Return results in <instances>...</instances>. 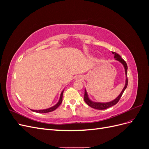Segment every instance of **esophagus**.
Segmentation results:
<instances>
[{
    "mask_svg": "<svg viewBox=\"0 0 149 149\" xmlns=\"http://www.w3.org/2000/svg\"><path fill=\"white\" fill-rule=\"evenodd\" d=\"M76 79H78V80H83V78L81 76H78L77 77H76Z\"/></svg>",
    "mask_w": 149,
    "mask_h": 149,
    "instance_id": "obj_1",
    "label": "esophagus"
}]
</instances>
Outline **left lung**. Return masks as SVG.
Wrapping results in <instances>:
<instances>
[{
    "mask_svg": "<svg viewBox=\"0 0 149 149\" xmlns=\"http://www.w3.org/2000/svg\"><path fill=\"white\" fill-rule=\"evenodd\" d=\"M112 54H114V58L116 60H118V61L120 62L123 65L124 67V69H125V76H126V79H125V86L123 88V91H121L120 94L117 97L115 100H114L113 101H110V102H94L93 101H91L88 97V93L86 90V89H84V100L86 102V103L87 104L91 107L94 109H99V110H103V109H107V108H109L111 106H113L115 104H116L118 102V101H119V100L120 99L122 95H123V94L124 93V91H125V89H126L127 86V84H128V79H127V63H126V62L123 59L120 57V56L119 55H118V53H116L115 52H112Z\"/></svg>",
    "mask_w": 149,
    "mask_h": 149,
    "instance_id": "8db88e82",
    "label": "left lung"
}]
</instances>
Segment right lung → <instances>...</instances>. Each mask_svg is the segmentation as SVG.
I'll return each mask as SVG.
<instances>
[{
	"label": "right lung",
	"instance_id": "obj_1",
	"mask_svg": "<svg viewBox=\"0 0 149 149\" xmlns=\"http://www.w3.org/2000/svg\"><path fill=\"white\" fill-rule=\"evenodd\" d=\"M63 91H64V90L61 93L60 100L55 106H53L49 107V108H48V109H42V110H32V109H31V110L33 111V112H38V113H47V112H49L55 111L56 109V108L61 104V103L62 102V101H63L62 98H63Z\"/></svg>",
	"mask_w": 149,
	"mask_h": 149
}]
</instances>
